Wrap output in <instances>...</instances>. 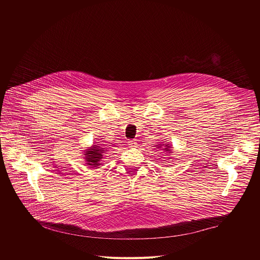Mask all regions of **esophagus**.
I'll list each match as a JSON object with an SVG mask.
<instances>
[{
	"label": "esophagus",
	"instance_id": "obj_1",
	"mask_svg": "<svg viewBox=\"0 0 260 260\" xmlns=\"http://www.w3.org/2000/svg\"><path fill=\"white\" fill-rule=\"evenodd\" d=\"M128 145H129V147H134L136 145V142L134 140H129Z\"/></svg>",
	"mask_w": 260,
	"mask_h": 260
}]
</instances>
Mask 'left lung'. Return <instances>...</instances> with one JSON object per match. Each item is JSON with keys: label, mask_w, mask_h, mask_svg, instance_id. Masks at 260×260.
<instances>
[{"label": "left lung", "mask_w": 260, "mask_h": 260, "mask_svg": "<svg viewBox=\"0 0 260 260\" xmlns=\"http://www.w3.org/2000/svg\"><path fill=\"white\" fill-rule=\"evenodd\" d=\"M156 148L158 149L157 151H159V155H161V156L163 159H167V160H170V159H172V157H171V155H172V153H173V150H172V147H171V145H170V143H168V142H163V143H159L158 142V145H156L155 146Z\"/></svg>", "instance_id": "obj_1"}]
</instances>
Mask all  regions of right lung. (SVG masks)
Listing matches in <instances>:
<instances>
[{
	"label": "right lung",
	"mask_w": 260,
	"mask_h": 260,
	"mask_svg": "<svg viewBox=\"0 0 260 260\" xmlns=\"http://www.w3.org/2000/svg\"><path fill=\"white\" fill-rule=\"evenodd\" d=\"M96 143V145L88 147L83 151V158L85 164H87L89 168L95 169H97L102 164V160L105 159L108 154V150L106 147H103L102 145L98 144L99 142Z\"/></svg>",
	"instance_id": "add662e5"
}]
</instances>
